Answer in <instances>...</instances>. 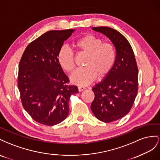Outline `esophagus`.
Returning a JSON list of instances; mask_svg holds the SVG:
<instances>
[{"instance_id": "1", "label": "esophagus", "mask_w": 160, "mask_h": 160, "mask_svg": "<svg viewBox=\"0 0 160 160\" xmlns=\"http://www.w3.org/2000/svg\"><path fill=\"white\" fill-rule=\"evenodd\" d=\"M78 89L79 92H82V91H83L84 90H85V88L83 87V86H78Z\"/></svg>"}]
</instances>
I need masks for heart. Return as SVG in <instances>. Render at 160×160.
Segmentation results:
<instances>
[{"instance_id": "heart-1", "label": "heart", "mask_w": 160, "mask_h": 160, "mask_svg": "<svg viewBox=\"0 0 160 160\" xmlns=\"http://www.w3.org/2000/svg\"><path fill=\"white\" fill-rule=\"evenodd\" d=\"M73 46L80 53L87 56L84 68L76 71L70 78L72 84L86 86L95 80L106 77L114 66L116 52L113 45L92 34H86L76 39ZM58 62L62 69L72 73L75 68L74 55L67 48H62L58 55Z\"/></svg>"}]
</instances>
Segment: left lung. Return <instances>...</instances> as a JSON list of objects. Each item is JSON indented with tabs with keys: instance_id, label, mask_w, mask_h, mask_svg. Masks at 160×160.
Segmentation results:
<instances>
[{
	"instance_id": "obj_1",
	"label": "left lung",
	"mask_w": 160,
	"mask_h": 160,
	"mask_svg": "<svg viewBox=\"0 0 160 160\" xmlns=\"http://www.w3.org/2000/svg\"><path fill=\"white\" fill-rule=\"evenodd\" d=\"M110 39L116 59L110 73L92 88L94 99L91 110L98 120L110 122L130 111L138 90V68L129 42L117 30L107 27H92Z\"/></svg>"
}]
</instances>
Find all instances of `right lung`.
Listing matches in <instances>:
<instances>
[{"mask_svg":"<svg viewBox=\"0 0 160 160\" xmlns=\"http://www.w3.org/2000/svg\"><path fill=\"white\" fill-rule=\"evenodd\" d=\"M74 29L49 31L30 43L19 62V88L22 107L33 120L53 126L69 113L71 95L78 92L58 62L63 42Z\"/></svg>","mask_w":160,"mask_h":160,"instance_id":"add662e5","label":"right lung"}]
</instances>
